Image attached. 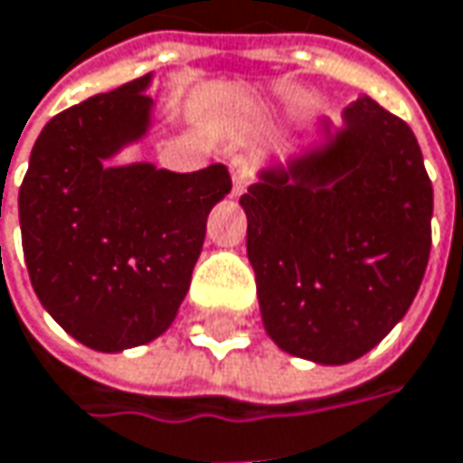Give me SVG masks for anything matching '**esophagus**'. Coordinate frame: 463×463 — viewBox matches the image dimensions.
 I'll return each mask as SVG.
<instances>
[{"instance_id": "obj_1", "label": "esophagus", "mask_w": 463, "mask_h": 463, "mask_svg": "<svg viewBox=\"0 0 463 463\" xmlns=\"http://www.w3.org/2000/svg\"><path fill=\"white\" fill-rule=\"evenodd\" d=\"M229 172H232V190H234V195L244 193L250 187L252 176H255L252 161L247 156H242V153H237V156L229 158Z\"/></svg>"}]
</instances>
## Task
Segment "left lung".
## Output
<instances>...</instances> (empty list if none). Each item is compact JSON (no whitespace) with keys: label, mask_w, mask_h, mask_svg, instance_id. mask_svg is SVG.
I'll return each instance as SVG.
<instances>
[{"label":"left lung","mask_w":463,"mask_h":463,"mask_svg":"<svg viewBox=\"0 0 463 463\" xmlns=\"http://www.w3.org/2000/svg\"><path fill=\"white\" fill-rule=\"evenodd\" d=\"M334 148L266 174L242 197L268 335L294 357L367 354L414 302L432 244V182L402 117L370 96Z\"/></svg>","instance_id":"left-lung-1"}]
</instances>
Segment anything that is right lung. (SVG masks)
<instances>
[{"instance_id":"add662e5","label":"right lung","mask_w":463,"mask_h":463,"mask_svg":"<svg viewBox=\"0 0 463 463\" xmlns=\"http://www.w3.org/2000/svg\"><path fill=\"white\" fill-rule=\"evenodd\" d=\"M148 75L59 111L35 140L20 184L25 266L41 305L99 352L140 346L172 326L232 190L223 164L193 174L104 158L146 132Z\"/></svg>"}]
</instances>
